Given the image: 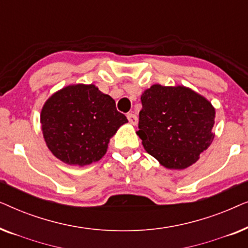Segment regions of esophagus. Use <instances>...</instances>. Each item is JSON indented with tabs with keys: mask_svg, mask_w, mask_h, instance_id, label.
Here are the masks:
<instances>
[{
	"mask_svg": "<svg viewBox=\"0 0 248 248\" xmlns=\"http://www.w3.org/2000/svg\"><path fill=\"white\" fill-rule=\"evenodd\" d=\"M127 120H128V122H130V123H131L132 125H137V124H138V117H137V115H134V114H127Z\"/></svg>",
	"mask_w": 248,
	"mask_h": 248,
	"instance_id": "obj_1",
	"label": "esophagus"
}]
</instances>
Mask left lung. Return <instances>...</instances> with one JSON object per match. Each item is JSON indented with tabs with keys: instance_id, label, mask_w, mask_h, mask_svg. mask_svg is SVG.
I'll return each instance as SVG.
<instances>
[{
	"instance_id": "8db88e82",
	"label": "left lung",
	"mask_w": 248,
	"mask_h": 248,
	"mask_svg": "<svg viewBox=\"0 0 248 248\" xmlns=\"http://www.w3.org/2000/svg\"><path fill=\"white\" fill-rule=\"evenodd\" d=\"M141 103L137 134L165 168H188L212 143L216 108L191 88L152 84L142 93Z\"/></svg>"
}]
</instances>
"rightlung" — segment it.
<instances>
[{
	"mask_svg": "<svg viewBox=\"0 0 248 248\" xmlns=\"http://www.w3.org/2000/svg\"><path fill=\"white\" fill-rule=\"evenodd\" d=\"M125 115L115 100L94 84H69L54 93L40 111V124L47 148L64 164L91 165L106 155L108 143Z\"/></svg>",
	"mask_w": 248,
	"mask_h": 248,
	"instance_id": "obj_1",
	"label": "right lung"
}]
</instances>
